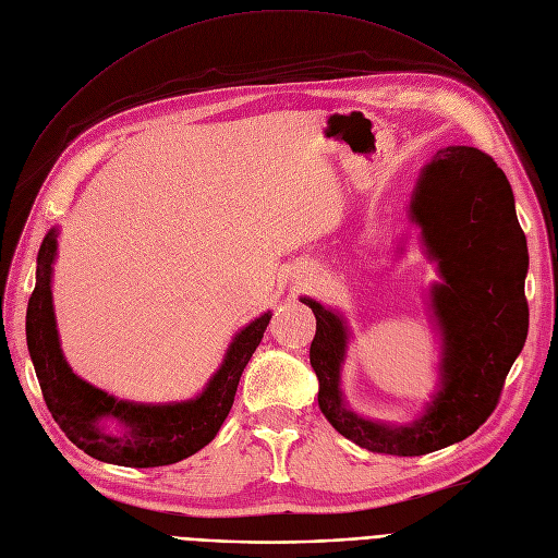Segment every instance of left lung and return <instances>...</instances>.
<instances>
[{"mask_svg": "<svg viewBox=\"0 0 558 558\" xmlns=\"http://www.w3.org/2000/svg\"><path fill=\"white\" fill-rule=\"evenodd\" d=\"M427 257L444 282L432 287L441 330V383L412 425H387L350 412L341 393L348 326L341 314L301 299L316 316L310 364L318 407L330 425L377 454L418 457L471 436L500 400L530 328L524 276L530 267L505 171L475 146H446L423 167L409 203Z\"/></svg>", "mask_w": 558, "mask_h": 558, "instance_id": "1", "label": "left lung"}]
</instances>
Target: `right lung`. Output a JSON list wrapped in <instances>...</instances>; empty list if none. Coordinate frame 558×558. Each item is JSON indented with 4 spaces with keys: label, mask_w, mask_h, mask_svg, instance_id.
Listing matches in <instances>:
<instances>
[{
    "label": "right lung",
    "mask_w": 558,
    "mask_h": 558,
    "mask_svg": "<svg viewBox=\"0 0 558 558\" xmlns=\"http://www.w3.org/2000/svg\"><path fill=\"white\" fill-rule=\"evenodd\" d=\"M56 238V228L45 234L38 253L36 289L26 307L28 355L53 421L85 454L126 468L169 465L208 446L230 412L240 377L269 326L271 312H264L234 335L219 371L196 398L165 404L117 400L87 385L63 357L51 303ZM106 417L120 422L125 432L106 433Z\"/></svg>",
    "instance_id": "add662e5"
}]
</instances>
